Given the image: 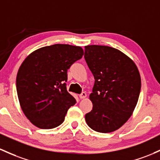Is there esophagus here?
<instances>
[{"label":"esophagus","instance_id":"obj_1","mask_svg":"<svg viewBox=\"0 0 160 160\" xmlns=\"http://www.w3.org/2000/svg\"><path fill=\"white\" fill-rule=\"evenodd\" d=\"M79 97H80V99H85V98L87 97V93H86L85 92H83L81 94L79 95Z\"/></svg>","mask_w":160,"mask_h":160}]
</instances>
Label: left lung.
Wrapping results in <instances>:
<instances>
[{
	"label": "left lung",
	"instance_id": "1",
	"mask_svg": "<svg viewBox=\"0 0 160 160\" xmlns=\"http://www.w3.org/2000/svg\"><path fill=\"white\" fill-rule=\"evenodd\" d=\"M84 58L95 78L89 95L92 109L86 122L95 131L113 132L134 112L141 88L140 72L132 59L109 46L87 45Z\"/></svg>",
	"mask_w": 160,
	"mask_h": 160
}]
</instances>
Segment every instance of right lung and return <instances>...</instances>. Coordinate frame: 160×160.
<instances>
[{"instance_id":"add662e5","label":"right lung","mask_w":160,"mask_h":160,"mask_svg":"<svg viewBox=\"0 0 160 160\" xmlns=\"http://www.w3.org/2000/svg\"><path fill=\"white\" fill-rule=\"evenodd\" d=\"M80 46L65 44L45 46L29 54L17 75V91L22 111L42 129L63 123L76 100L67 90L68 70L83 57Z\"/></svg>"}]
</instances>
